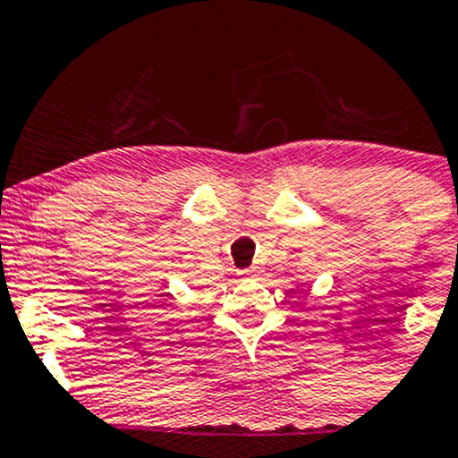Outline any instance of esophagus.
Segmentation results:
<instances>
[{"label": "esophagus", "instance_id": "1", "mask_svg": "<svg viewBox=\"0 0 458 458\" xmlns=\"http://www.w3.org/2000/svg\"><path fill=\"white\" fill-rule=\"evenodd\" d=\"M242 276H253V269H244Z\"/></svg>", "mask_w": 458, "mask_h": 458}]
</instances>
